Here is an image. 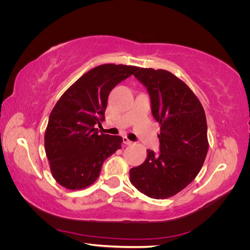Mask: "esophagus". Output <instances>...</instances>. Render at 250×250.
Instances as JSON below:
<instances>
[{"label":"esophagus","mask_w":250,"mask_h":250,"mask_svg":"<svg viewBox=\"0 0 250 250\" xmlns=\"http://www.w3.org/2000/svg\"><path fill=\"white\" fill-rule=\"evenodd\" d=\"M123 143H124V144H126V145H129V146H130V145H132V144H133V142L129 141V140H128L126 137H124V138H123Z\"/></svg>","instance_id":"1"}]
</instances>
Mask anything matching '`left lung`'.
<instances>
[{
  "label": "left lung",
  "mask_w": 250,
  "mask_h": 250,
  "mask_svg": "<svg viewBox=\"0 0 250 250\" xmlns=\"http://www.w3.org/2000/svg\"><path fill=\"white\" fill-rule=\"evenodd\" d=\"M134 77L148 90L161 133L160 152L147 150L145 162L130 169V183L150 198H169L192 183L206 161V112L191 88L168 71L139 67Z\"/></svg>",
  "instance_id": "1"
}]
</instances>
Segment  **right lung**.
<instances>
[{"label":"right lung","mask_w":250,"mask_h":250,"mask_svg":"<svg viewBox=\"0 0 250 250\" xmlns=\"http://www.w3.org/2000/svg\"><path fill=\"white\" fill-rule=\"evenodd\" d=\"M138 66L101 64L67 88L50 113L44 150L53 177L69 190L94 184L108 156L121 149L119 135L99 133L110 90Z\"/></svg>","instance_id":"obj_1"}]
</instances>
